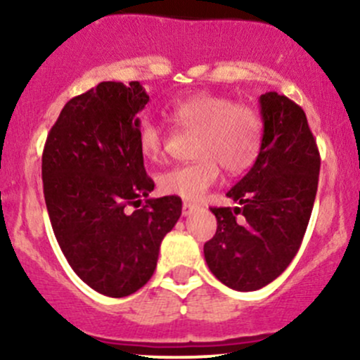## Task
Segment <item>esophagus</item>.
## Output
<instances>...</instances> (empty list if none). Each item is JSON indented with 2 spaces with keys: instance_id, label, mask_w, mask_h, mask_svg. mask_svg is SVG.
Here are the masks:
<instances>
[{
  "instance_id": "obj_1",
  "label": "esophagus",
  "mask_w": 360,
  "mask_h": 360,
  "mask_svg": "<svg viewBox=\"0 0 360 360\" xmlns=\"http://www.w3.org/2000/svg\"><path fill=\"white\" fill-rule=\"evenodd\" d=\"M198 210V205L189 203V201H184L183 203V217H189V214L194 213Z\"/></svg>"
}]
</instances>
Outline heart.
<instances>
[{
  "instance_id": "obj_1",
  "label": "heart",
  "mask_w": 360,
  "mask_h": 360,
  "mask_svg": "<svg viewBox=\"0 0 360 360\" xmlns=\"http://www.w3.org/2000/svg\"><path fill=\"white\" fill-rule=\"evenodd\" d=\"M167 115L183 130L196 131L193 162L174 166L159 176L164 194L198 201L220 177L242 174L257 160L262 148L264 123L255 108L220 94L194 93L171 103ZM139 150L148 160H159L166 135L154 120L143 117L137 127Z\"/></svg>"
}]
</instances>
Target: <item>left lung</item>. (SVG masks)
Wrapping results in <instances>:
<instances>
[{
	"instance_id": "8db88e82",
	"label": "left lung",
	"mask_w": 360,
	"mask_h": 360,
	"mask_svg": "<svg viewBox=\"0 0 360 360\" xmlns=\"http://www.w3.org/2000/svg\"><path fill=\"white\" fill-rule=\"evenodd\" d=\"M262 148L226 193L238 206L212 208L217 233L205 243L210 271L225 286L255 291L298 254L315 203L320 152L303 108L274 91L260 96Z\"/></svg>"
}]
</instances>
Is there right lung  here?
Instances as JSON below:
<instances>
[{
  "label": "right lung",
  "mask_w": 360,
  "mask_h": 360,
  "mask_svg": "<svg viewBox=\"0 0 360 360\" xmlns=\"http://www.w3.org/2000/svg\"><path fill=\"white\" fill-rule=\"evenodd\" d=\"M147 101L139 81L100 82L65 103L44 146L45 205L62 254L89 288L111 298L152 278L160 242L183 208L179 196L147 198L154 181L137 142ZM128 205L141 208L128 212Z\"/></svg>",
  "instance_id": "obj_1"
}]
</instances>
